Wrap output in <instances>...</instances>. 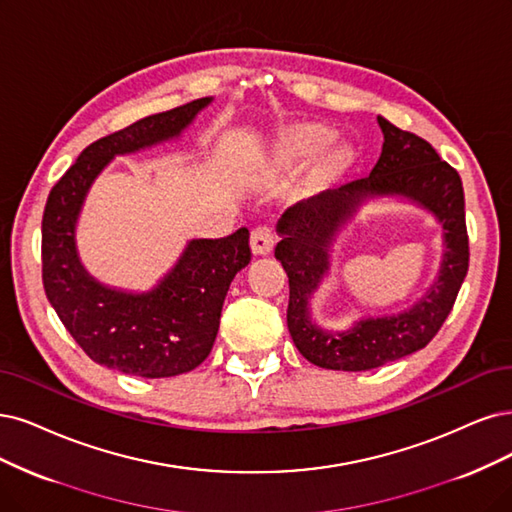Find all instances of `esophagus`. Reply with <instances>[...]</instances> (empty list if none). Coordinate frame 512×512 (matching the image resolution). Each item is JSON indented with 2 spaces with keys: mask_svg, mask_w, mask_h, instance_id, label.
Instances as JSON below:
<instances>
[{
  "mask_svg": "<svg viewBox=\"0 0 512 512\" xmlns=\"http://www.w3.org/2000/svg\"><path fill=\"white\" fill-rule=\"evenodd\" d=\"M251 246L255 255H268L274 246V232L270 225H257L251 232Z\"/></svg>",
  "mask_w": 512,
  "mask_h": 512,
  "instance_id": "esophagus-1",
  "label": "esophagus"
}]
</instances>
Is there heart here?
<instances>
[{"instance_id": "1", "label": "heart", "mask_w": 512, "mask_h": 512, "mask_svg": "<svg viewBox=\"0 0 512 512\" xmlns=\"http://www.w3.org/2000/svg\"><path fill=\"white\" fill-rule=\"evenodd\" d=\"M333 139L331 130L323 128V126H316V124H306V126H299L295 128L291 135L287 137V147L291 154L299 156V158H312L316 156L318 151H323L329 141ZM348 151H331L329 156H325L323 160V170H327V173H333V170H337L339 166H344L348 162Z\"/></svg>"}]
</instances>
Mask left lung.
<instances>
[{"mask_svg":"<svg viewBox=\"0 0 512 512\" xmlns=\"http://www.w3.org/2000/svg\"><path fill=\"white\" fill-rule=\"evenodd\" d=\"M384 132L380 160L371 175L287 208L278 219L280 242L274 255L289 276L287 325L301 356L316 367L369 371L418 352L430 344L449 316L468 272L464 189L458 170L413 132L377 116ZM403 195L424 205L444 225L446 255L440 278L409 311L366 319L352 330L323 332L311 323L307 299L328 269L334 234L365 199Z\"/></svg>","mask_w":512,"mask_h":512,"instance_id":"left-lung-1","label":"left lung"}]
</instances>
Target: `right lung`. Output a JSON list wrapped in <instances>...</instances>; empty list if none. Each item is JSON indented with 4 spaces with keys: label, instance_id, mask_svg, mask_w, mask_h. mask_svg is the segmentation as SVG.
I'll use <instances>...</instances> for the list:
<instances>
[{
    "label": "right lung",
    "instance_id": "right-lung-1",
    "mask_svg": "<svg viewBox=\"0 0 512 512\" xmlns=\"http://www.w3.org/2000/svg\"><path fill=\"white\" fill-rule=\"evenodd\" d=\"M211 101L147 116L90 143L50 189L42 219L44 291L71 337L103 367L149 380L196 369L213 350L227 289L249 266V230L240 227L225 238L192 240L156 289L135 295L94 280L75 251L80 208L111 158L179 137Z\"/></svg>",
    "mask_w": 512,
    "mask_h": 512
}]
</instances>
